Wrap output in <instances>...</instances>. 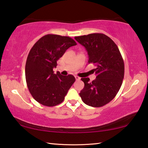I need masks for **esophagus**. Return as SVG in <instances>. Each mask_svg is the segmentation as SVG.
<instances>
[{
	"label": "esophagus",
	"mask_w": 148,
	"mask_h": 148,
	"mask_svg": "<svg viewBox=\"0 0 148 148\" xmlns=\"http://www.w3.org/2000/svg\"><path fill=\"white\" fill-rule=\"evenodd\" d=\"M75 78H76V80H79L80 79H81L79 76H75Z\"/></svg>",
	"instance_id": "obj_1"
}]
</instances>
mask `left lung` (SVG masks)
Here are the masks:
<instances>
[{
  "label": "left lung",
  "instance_id": "8db88e82",
  "mask_svg": "<svg viewBox=\"0 0 148 148\" xmlns=\"http://www.w3.org/2000/svg\"><path fill=\"white\" fill-rule=\"evenodd\" d=\"M84 46L89 56V63L97 66L93 69L96 79L81 78L84 87L79 92L85 104L101 107L113 100L121 86L124 77V61L118 47L106 35L92 33L74 37Z\"/></svg>",
  "mask_w": 148,
  "mask_h": 148
}]
</instances>
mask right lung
<instances>
[{"label": "right lung", "instance_id": "1", "mask_svg": "<svg viewBox=\"0 0 148 148\" xmlns=\"http://www.w3.org/2000/svg\"><path fill=\"white\" fill-rule=\"evenodd\" d=\"M76 44L71 37L49 34L30 50L25 64L26 82L32 97L40 104L55 106L64 101L76 79L71 74H55L53 69L66 50Z\"/></svg>", "mask_w": 148, "mask_h": 148}]
</instances>
